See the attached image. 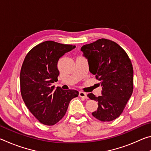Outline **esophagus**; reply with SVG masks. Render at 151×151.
Listing matches in <instances>:
<instances>
[{"instance_id": "esophagus-1", "label": "esophagus", "mask_w": 151, "mask_h": 151, "mask_svg": "<svg viewBox=\"0 0 151 151\" xmlns=\"http://www.w3.org/2000/svg\"><path fill=\"white\" fill-rule=\"evenodd\" d=\"M79 96L83 99H87L86 94L85 93H84V92H79Z\"/></svg>"}]
</instances>
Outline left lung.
Returning <instances> with one entry per match:
<instances>
[{
  "instance_id": "left-lung-1",
  "label": "left lung",
  "mask_w": 151,
  "mask_h": 151,
  "mask_svg": "<svg viewBox=\"0 0 151 151\" xmlns=\"http://www.w3.org/2000/svg\"><path fill=\"white\" fill-rule=\"evenodd\" d=\"M87 58L89 70L101 81L102 96H87L98 102L92 114L103 122L113 121L123 112L133 91V68L129 56L112 40L101 39L81 47Z\"/></svg>"
}]
</instances>
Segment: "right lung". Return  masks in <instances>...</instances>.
I'll use <instances>...</instances> for the list:
<instances>
[{"label":"right lung","instance_id":"right-lung-1","mask_svg":"<svg viewBox=\"0 0 151 151\" xmlns=\"http://www.w3.org/2000/svg\"><path fill=\"white\" fill-rule=\"evenodd\" d=\"M76 47L47 40L35 46L24 58L20 74V93L30 112L40 122L52 126L63 118L76 90L55 88L59 58Z\"/></svg>","mask_w":151,"mask_h":151}]
</instances>
